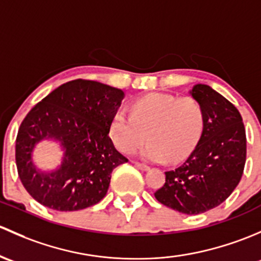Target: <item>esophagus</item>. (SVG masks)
I'll return each instance as SVG.
<instances>
[{
  "label": "esophagus",
  "mask_w": 261,
  "mask_h": 261,
  "mask_svg": "<svg viewBox=\"0 0 261 261\" xmlns=\"http://www.w3.org/2000/svg\"><path fill=\"white\" fill-rule=\"evenodd\" d=\"M136 165V167L138 168V170H142V171H148L149 167L147 165H143V163H139V162H136L134 163Z\"/></svg>",
  "instance_id": "obj_1"
}]
</instances>
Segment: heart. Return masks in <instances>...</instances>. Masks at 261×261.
<instances>
[{"instance_id":"obj_1","label":"heart","mask_w":261,"mask_h":261,"mask_svg":"<svg viewBox=\"0 0 261 261\" xmlns=\"http://www.w3.org/2000/svg\"><path fill=\"white\" fill-rule=\"evenodd\" d=\"M203 129V111L193 98L150 93L130 106V115H113L109 136L120 152L133 154L148 138L141 155L152 162L184 161L197 144Z\"/></svg>"}]
</instances>
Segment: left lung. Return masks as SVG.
I'll return each instance as SVG.
<instances>
[{
    "mask_svg": "<svg viewBox=\"0 0 261 261\" xmlns=\"http://www.w3.org/2000/svg\"><path fill=\"white\" fill-rule=\"evenodd\" d=\"M190 94L202 107V134L189 158L165 172L166 182L154 197L172 210L197 215L224 202L239 185L246 134L240 113L221 94L205 84H196Z\"/></svg>",
    "mask_w": 261,
    "mask_h": 261,
    "instance_id": "left-lung-1",
    "label": "left lung"
}]
</instances>
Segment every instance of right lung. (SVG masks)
Returning <instances> with one entry per match:
<instances>
[{"instance_id": "add662e5", "label": "right lung", "mask_w": 261, "mask_h": 261, "mask_svg": "<svg viewBox=\"0 0 261 261\" xmlns=\"http://www.w3.org/2000/svg\"><path fill=\"white\" fill-rule=\"evenodd\" d=\"M124 93L76 79L60 85L37 103L21 123L16 138V166L26 191L56 211H77L103 200L112 172L127 158L109 138V124ZM54 139L64 154L61 166L41 172L33 165L37 143Z\"/></svg>"}]
</instances>
